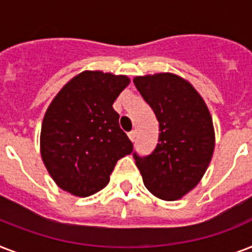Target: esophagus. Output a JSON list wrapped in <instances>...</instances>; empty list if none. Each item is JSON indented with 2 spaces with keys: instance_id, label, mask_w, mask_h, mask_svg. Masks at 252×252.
Masks as SVG:
<instances>
[{
  "instance_id": "obj_1",
  "label": "esophagus",
  "mask_w": 252,
  "mask_h": 252,
  "mask_svg": "<svg viewBox=\"0 0 252 252\" xmlns=\"http://www.w3.org/2000/svg\"><path fill=\"white\" fill-rule=\"evenodd\" d=\"M128 137H129L130 141L133 142L134 140H136V130H132V132H129V133H128Z\"/></svg>"
}]
</instances>
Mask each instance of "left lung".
I'll return each mask as SVG.
<instances>
[{
    "mask_svg": "<svg viewBox=\"0 0 252 252\" xmlns=\"http://www.w3.org/2000/svg\"><path fill=\"white\" fill-rule=\"evenodd\" d=\"M159 123L156 149L146 157L133 154L145 187L156 197L174 201L197 186L211 163L215 128L201 95L172 73L133 78Z\"/></svg>",
    "mask_w": 252,
    "mask_h": 252,
    "instance_id": "obj_1",
    "label": "left lung"
}]
</instances>
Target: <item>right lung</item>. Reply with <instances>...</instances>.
<instances>
[{"label":"right lung","mask_w":252,"mask_h":252,"mask_svg":"<svg viewBox=\"0 0 252 252\" xmlns=\"http://www.w3.org/2000/svg\"><path fill=\"white\" fill-rule=\"evenodd\" d=\"M126 76L85 70L65 84L45 111L40 154L55 183L74 196L100 191L133 145L119 126L114 102Z\"/></svg>","instance_id":"add662e5"}]
</instances>
